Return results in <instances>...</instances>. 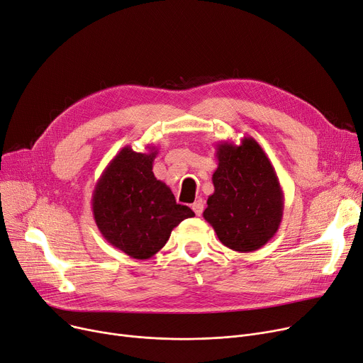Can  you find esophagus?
I'll use <instances>...</instances> for the list:
<instances>
[{
  "instance_id": "1",
  "label": "esophagus",
  "mask_w": 363,
  "mask_h": 363,
  "mask_svg": "<svg viewBox=\"0 0 363 363\" xmlns=\"http://www.w3.org/2000/svg\"><path fill=\"white\" fill-rule=\"evenodd\" d=\"M191 208H193L194 213H196L197 216H200V215L203 213V208H204V201H203L201 199L196 200V201L191 204Z\"/></svg>"
}]
</instances>
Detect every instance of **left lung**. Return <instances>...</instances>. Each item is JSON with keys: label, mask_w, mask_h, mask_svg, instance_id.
Masks as SVG:
<instances>
[{"label": "left lung", "mask_w": 363, "mask_h": 363, "mask_svg": "<svg viewBox=\"0 0 363 363\" xmlns=\"http://www.w3.org/2000/svg\"><path fill=\"white\" fill-rule=\"evenodd\" d=\"M215 191L203 218L228 249L250 253L268 242L282 220L284 193L277 172L260 144L244 137L241 144L222 141L216 148Z\"/></svg>", "instance_id": "left-lung-1"}]
</instances>
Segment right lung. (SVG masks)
<instances>
[{
    "label": "right lung",
    "instance_id": "obj_1",
    "mask_svg": "<svg viewBox=\"0 0 363 363\" xmlns=\"http://www.w3.org/2000/svg\"><path fill=\"white\" fill-rule=\"evenodd\" d=\"M155 145L145 152L123 147L103 170L92 193V215L101 235L132 259L155 256L184 219L193 218L170 188L152 174Z\"/></svg>",
    "mask_w": 363,
    "mask_h": 363
}]
</instances>
